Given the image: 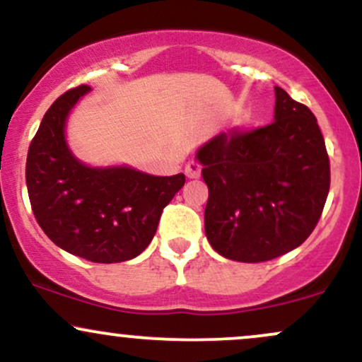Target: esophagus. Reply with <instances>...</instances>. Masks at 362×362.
Masks as SVG:
<instances>
[{"label": "esophagus", "instance_id": "34e87169", "mask_svg": "<svg viewBox=\"0 0 362 362\" xmlns=\"http://www.w3.org/2000/svg\"><path fill=\"white\" fill-rule=\"evenodd\" d=\"M201 163H197V161H189V163L185 165V175L189 178H199L201 177Z\"/></svg>", "mask_w": 362, "mask_h": 362}]
</instances>
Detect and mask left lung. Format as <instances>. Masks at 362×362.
Instances as JSON below:
<instances>
[{"mask_svg":"<svg viewBox=\"0 0 362 362\" xmlns=\"http://www.w3.org/2000/svg\"><path fill=\"white\" fill-rule=\"evenodd\" d=\"M197 158L209 189L207 240L226 259L272 260L317 226L330 189L325 141L308 107L279 86L271 124L221 132Z\"/></svg>","mask_w":362,"mask_h":362,"instance_id":"left-lung-1","label":"left lung"}]
</instances>
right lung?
Returning <instances> with one entry per match:
<instances>
[{"label":"right lung","mask_w":362,"mask_h":362,"mask_svg":"<svg viewBox=\"0 0 362 362\" xmlns=\"http://www.w3.org/2000/svg\"><path fill=\"white\" fill-rule=\"evenodd\" d=\"M88 90H68L49 107L28 148L25 178L37 223L57 247L97 264H115L134 259L151 243L185 175L80 163L66 146L64 124Z\"/></svg>","instance_id":"1"}]
</instances>
